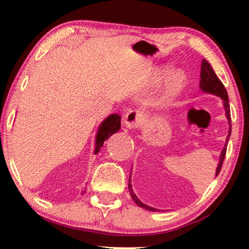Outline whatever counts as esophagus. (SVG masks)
I'll use <instances>...</instances> for the list:
<instances>
[{"label": "esophagus", "instance_id": "1", "mask_svg": "<svg viewBox=\"0 0 249 249\" xmlns=\"http://www.w3.org/2000/svg\"><path fill=\"white\" fill-rule=\"evenodd\" d=\"M136 124H137V119H136L134 115H129V114L125 115L124 121V124L125 125V127L132 128V127H135Z\"/></svg>", "mask_w": 249, "mask_h": 249}]
</instances>
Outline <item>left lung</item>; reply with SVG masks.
<instances>
[{
    "label": "left lung",
    "instance_id": "8db88e82",
    "mask_svg": "<svg viewBox=\"0 0 249 249\" xmlns=\"http://www.w3.org/2000/svg\"><path fill=\"white\" fill-rule=\"evenodd\" d=\"M121 117L118 114H111L102 121L100 127L97 129L96 137H95V154H97L100 152L102 146H103L104 142L111 137L112 135L120 130L121 127ZM131 196L135 200H137L138 203H142L141 200L137 198V196L135 195L134 192L131 190Z\"/></svg>",
    "mask_w": 249,
    "mask_h": 249
}]
</instances>
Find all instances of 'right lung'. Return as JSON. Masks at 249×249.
Wrapping results in <instances>:
<instances>
[{
    "label": "right lung",
    "instance_id": "add662e5",
    "mask_svg": "<svg viewBox=\"0 0 249 249\" xmlns=\"http://www.w3.org/2000/svg\"><path fill=\"white\" fill-rule=\"evenodd\" d=\"M199 87H200V89L204 91V93L213 94V95H215V96H219L221 100L223 101V107H224V110H226V115H227V119H228V124H229V125H230L229 131H228L226 144H224V148L222 149V152H221V154H220V161H219V164H217L216 173H215V176H217L220 173L221 166H222L224 156H226V152H227V145H228V142H229V138H230V135H231L229 98H228V94H227L226 88H224L222 83H221V81L217 79L216 74L214 73L212 67H211V64L209 62H206V60H203L202 67H200V83H199ZM128 187H129V190H130V194H131V190H132V188H131V173H130V177H129V185H128ZM132 199H134V198H132ZM135 202H136V204H137L138 206L142 207V209L149 210V211H155V209H153V207H149V206L145 205V204H142V203H138L137 200H135Z\"/></svg>",
    "mask_w": 249,
    "mask_h": 249
}]
</instances>
